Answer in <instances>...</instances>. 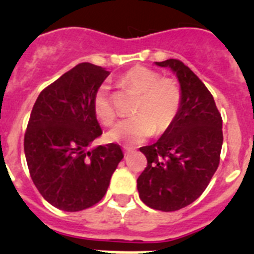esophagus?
I'll list each match as a JSON object with an SVG mask.
<instances>
[{"label":"esophagus","mask_w":254,"mask_h":254,"mask_svg":"<svg viewBox=\"0 0 254 254\" xmlns=\"http://www.w3.org/2000/svg\"><path fill=\"white\" fill-rule=\"evenodd\" d=\"M123 150H125V154H131V152H133V150L128 146H123Z\"/></svg>","instance_id":"34e87169"}]
</instances>
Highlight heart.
Masks as SVG:
<instances>
[{"label": "heart", "instance_id": "1", "mask_svg": "<svg viewBox=\"0 0 254 254\" xmlns=\"http://www.w3.org/2000/svg\"><path fill=\"white\" fill-rule=\"evenodd\" d=\"M123 86L140 94L131 118L117 123L109 131L112 141L136 145L152 133L161 134L176 122L182 104V91L178 82L172 77H160V73L149 67L136 66L120 77ZM96 118L104 125L113 122L116 112L112 104L109 87L102 85L93 102Z\"/></svg>", "mask_w": 254, "mask_h": 254}]
</instances>
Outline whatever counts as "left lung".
Returning a JSON list of instances; mask_svg holds the SVG:
<instances>
[{"label":"left lung","mask_w":254,"mask_h":254,"mask_svg":"<svg viewBox=\"0 0 254 254\" xmlns=\"http://www.w3.org/2000/svg\"><path fill=\"white\" fill-rule=\"evenodd\" d=\"M155 64L176 73L182 104L172 127L155 143L140 147L147 167L137 190L145 205L169 212L190 205L210 183L220 163L223 120L207 87L182 61Z\"/></svg>","instance_id":"obj_1"}]
</instances>
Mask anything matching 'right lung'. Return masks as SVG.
I'll use <instances>...</instances> for the list:
<instances>
[{"label":"right lung","instance_id":"obj_1","mask_svg":"<svg viewBox=\"0 0 254 254\" xmlns=\"http://www.w3.org/2000/svg\"><path fill=\"white\" fill-rule=\"evenodd\" d=\"M109 72L80 64L38 96L24 137L30 177L52 206L76 212L98 203L123 159L120 145L89 150L103 133L93 102Z\"/></svg>","mask_w":254,"mask_h":254}]
</instances>
